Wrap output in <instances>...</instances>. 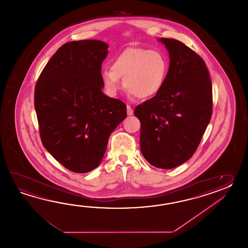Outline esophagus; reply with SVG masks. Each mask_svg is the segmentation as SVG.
Wrapping results in <instances>:
<instances>
[{"instance_id": "1", "label": "esophagus", "mask_w": 248, "mask_h": 248, "mask_svg": "<svg viewBox=\"0 0 248 248\" xmlns=\"http://www.w3.org/2000/svg\"><path fill=\"white\" fill-rule=\"evenodd\" d=\"M126 112H127V115H133V113H134V111H133V109H132V107L130 106H126Z\"/></svg>"}]
</instances>
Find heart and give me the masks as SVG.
Here are the masks:
<instances>
[{"mask_svg": "<svg viewBox=\"0 0 248 248\" xmlns=\"http://www.w3.org/2000/svg\"><path fill=\"white\" fill-rule=\"evenodd\" d=\"M169 72V61L162 53L141 47H129L117 57L111 67L101 72L107 91L115 95L122 88L139 99L151 98L161 90Z\"/></svg>", "mask_w": 248, "mask_h": 248, "instance_id": "obj_1", "label": "heart"}]
</instances>
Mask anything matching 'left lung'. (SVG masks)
<instances>
[{"instance_id":"1","label":"left lung","mask_w":248,"mask_h":248,"mask_svg":"<svg viewBox=\"0 0 248 248\" xmlns=\"http://www.w3.org/2000/svg\"><path fill=\"white\" fill-rule=\"evenodd\" d=\"M170 63L161 90L136 107L141 153L158 169L185 163L199 147L213 111L212 82L204 60L183 42L160 38Z\"/></svg>"}]
</instances>
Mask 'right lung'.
Segmentation results:
<instances>
[{
  "mask_svg": "<svg viewBox=\"0 0 248 248\" xmlns=\"http://www.w3.org/2000/svg\"><path fill=\"white\" fill-rule=\"evenodd\" d=\"M108 45L97 40L66 42L42 70L34 108L42 144L65 169L88 173L100 164L108 139L126 117L122 101L102 92Z\"/></svg>",
  "mask_w": 248,
  "mask_h": 248,
  "instance_id": "obj_1",
  "label": "right lung"
}]
</instances>
